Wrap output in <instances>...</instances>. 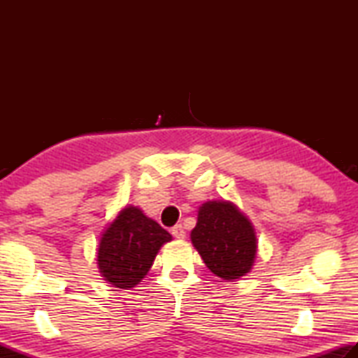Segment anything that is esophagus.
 <instances>
[{"mask_svg": "<svg viewBox=\"0 0 358 358\" xmlns=\"http://www.w3.org/2000/svg\"><path fill=\"white\" fill-rule=\"evenodd\" d=\"M172 235H173L175 238H178V240H183V238L186 237V232H185L183 226H181V224H177V226L172 227Z\"/></svg>", "mask_w": 358, "mask_h": 358, "instance_id": "esophagus-1", "label": "esophagus"}]
</instances>
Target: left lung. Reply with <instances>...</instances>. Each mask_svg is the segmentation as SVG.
I'll return each instance as SVG.
<instances>
[{"label":"left lung","mask_w":358,"mask_h":358,"mask_svg":"<svg viewBox=\"0 0 358 358\" xmlns=\"http://www.w3.org/2000/svg\"><path fill=\"white\" fill-rule=\"evenodd\" d=\"M191 241L210 271L227 281L250 273L257 252L251 221L237 205L226 201L202 203Z\"/></svg>","instance_id":"obj_1"}]
</instances>
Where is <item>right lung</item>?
I'll return each mask as SVG.
<instances>
[{"label":"right lung","mask_w":358,"mask_h":358,"mask_svg":"<svg viewBox=\"0 0 358 358\" xmlns=\"http://www.w3.org/2000/svg\"><path fill=\"white\" fill-rule=\"evenodd\" d=\"M172 235L137 207H124L101 235L98 266L113 287L131 289L141 282L161 246Z\"/></svg>","instance_id":"right-lung-1"}]
</instances>
